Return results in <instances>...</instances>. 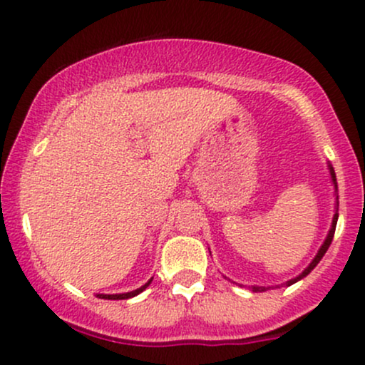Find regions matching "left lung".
Instances as JSON below:
<instances>
[{"label":"left lung","instance_id":"1","mask_svg":"<svg viewBox=\"0 0 365 365\" xmlns=\"http://www.w3.org/2000/svg\"><path fill=\"white\" fill-rule=\"evenodd\" d=\"M329 173H331V180H333V183H334V192H336V190H338V185H336V175H334V170H333V166H331V165H329ZM336 200H338V197H336ZM334 209H336V211H334V216H333V223H331V230H329L328 237H326L324 244L321 245V249L317 250V255H316V257L312 259V262L309 264L307 267H305V269L302 271V273H300L299 276H297V278L290 279V282H287V287H290V284L297 283V282H299V279H302L304 276H307L309 273H311V271L314 269V267H316L317 264H319V261H321V259H322V255L326 254V250L329 249L331 242H333L334 230H336V221H338V202H336V206H334ZM267 288H269V287H267ZM267 288H266V287H252V290H254V292H266Z\"/></svg>","mask_w":365,"mask_h":365}]
</instances>
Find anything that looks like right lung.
<instances>
[{"instance_id": "obj_1", "label": "right lung", "mask_w": 365, "mask_h": 365, "mask_svg": "<svg viewBox=\"0 0 365 365\" xmlns=\"http://www.w3.org/2000/svg\"><path fill=\"white\" fill-rule=\"evenodd\" d=\"M150 282H153V278H150L148 283L142 284L140 288H137V290H133V292H127V293H115V295H104V293H98V297H99V299H106V300H125V299H132V297L139 295L140 292H144L145 288H148L149 284H150Z\"/></svg>"}]
</instances>
